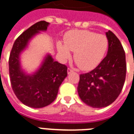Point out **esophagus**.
<instances>
[{"instance_id":"34e87169","label":"esophagus","mask_w":134,"mask_h":134,"mask_svg":"<svg viewBox=\"0 0 134 134\" xmlns=\"http://www.w3.org/2000/svg\"><path fill=\"white\" fill-rule=\"evenodd\" d=\"M72 71H73V70H72L71 68H68V69H67V73H68V74H70Z\"/></svg>"}]
</instances>
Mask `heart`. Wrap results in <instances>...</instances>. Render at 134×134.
Listing matches in <instances>:
<instances>
[{"label": "heart", "instance_id": "obj_1", "mask_svg": "<svg viewBox=\"0 0 134 134\" xmlns=\"http://www.w3.org/2000/svg\"><path fill=\"white\" fill-rule=\"evenodd\" d=\"M64 43L58 42V48L63 58L74 52V59L79 68L85 71L94 69L103 60L109 47V39L103 34L89 30H72L66 34Z\"/></svg>", "mask_w": 134, "mask_h": 134}]
</instances>
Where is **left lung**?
Listing matches in <instances>:
<instances>
[{
    "mask_svg": "<svg viewBox=\"0 0 134 134\" xmlns=\"http://www.w3.org/2000/svg\"><path fill=\"white\" fill-rule=\"evenodd\" d=\"M108 54L94 69L79 76L78 90L81 100L93 108L112 104L120 94L126 78L125 52L118 38L111 31Z\"/></svg>",
    "mask_w": 134,
    "mask_h": 134,
    "instance_id": "left-lung-1",
    "label": "left lung"
}]
</instances>
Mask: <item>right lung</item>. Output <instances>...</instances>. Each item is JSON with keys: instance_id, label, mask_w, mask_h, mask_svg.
Listing matches in <instances>:
<instances>
[{"instance_id": "add662e5", "label": "right lung", "mask_w": 134, "mask_h": 134, "mask_svg": "<svg viewBox=\"0 0 134 134\" xmlns=\"http://www.w3.org/2000/svg\"><path fill=\"white\" fill-rule=\"evenodd\" d=\"M48 24L40 21L24 31L15 40L9 58L12 88L17 98L31 108H41L52 103L57 97L60 86L67 76V66L54 61L50 55L46 57L41 67L33 75H26L20 67V53L36 34L46 30Z\"/></svg>"}]
</instances>
